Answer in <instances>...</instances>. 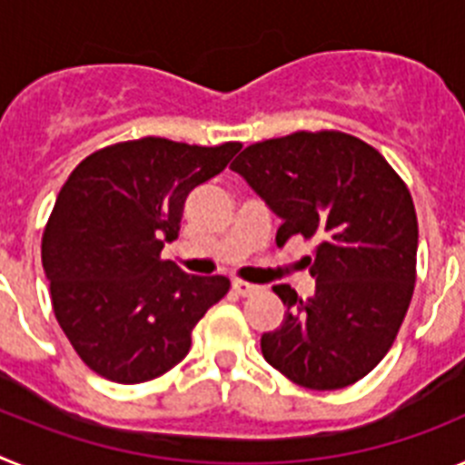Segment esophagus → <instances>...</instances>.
I'll use <instances>...</instances> for the list:
<instances>
[{"label": "esophagus", "instance_id": "1", "mask_svg": "<svg viewBox=\"0 0 465 465\" xmlns=\"http://www.w3.org/2000/svg\"><path fill=\"white\" fill-rule=\"evenodd\" d=\"M232 289H235V293L242 295V298H249V295L258 293V291H261L262 286H258V283L242 282V279H232Z\"/></svg>", "mask_w": 465, "mask_h": 465}]
</instances>
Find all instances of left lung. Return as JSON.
Segmentation results:
<instances>
[{"label": "left lung", "mask_w": 465, "mask_h": 465, "mask_svg": "<svg viewBox=\"0 0 465 465\" xmlns=\"http://www.w3.org/2000/svg\"><path fill=\"white\" fill-rule=\"evenodd\" d=\"M230 170L282 219L277 244L316 237L314 295L274 286L286 305L262 356L295 384L332 391L363 380L391 349L417 268V213L391 165L344 133H295L246 146Z\"/></svg>", "instance_id": "obj_1"}]
</instances>
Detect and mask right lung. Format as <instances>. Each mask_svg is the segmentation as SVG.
<instances>
[{
    "label": "right lung",
    "instance_id": "add662e5",
    "mask_svg": "<svg viewBox=\"0 0 465 465\" xmlns=\"http://www.w3.org/2000/svg\"><path fill=\"white\" fill-rule=\"evenodd\" d=\"M242 143L143 137L88 155L69 174L41 240L57 323L90 371L139 384L172 371L230 279L186 274L160 252L179 235L193 188Z\"/></svg>",
    "mask_w": 465,
    "mask_h": 465
}]
</instances>
